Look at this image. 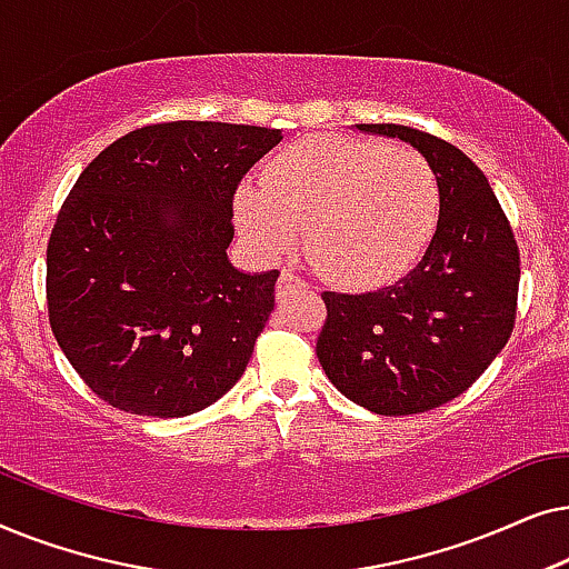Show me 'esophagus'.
<instances>
[{"instance_id":"1","label":"esophagus","mask_w":569,"mask_h":569,"mask_svg":"<svg viewBox=\"0 0 569 569\" xmlns=\"http://www.w3.org/2000/svg\"><path fill=\"white\" fill-rule=\"evenodd\" d=\"M295 287H300V279L292 274V271H282V277H279V282H277V298L279 300H284L287 295H290Z\"/></svg>"}]
</instances>
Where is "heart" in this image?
Segmentation results:
<instances>
[{
	"label": "heart",
	"mask_w": 569,
	"mask_h": 569,
	"mask_svg": "<svg viewBox=\"0 0 569 569\" xmlns=\"http://www.w3.org/2000/svg\"><path fill=\"white\" fill-rule=\"evenodd\" d=\"M240 236L261 259L298 246L318 277L365 290L407 271L440 212L438 176L422 154L365 139L313 134L269 160L261 183L236 191Z\"/></svg>",
	"instance_id": "heart-1"
}]
</instances>
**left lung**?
<instances>
[{"instance_id": "1", "label": "left lung", "mask_w": 569, "mask_h": 569, "mask_svg": "<svg viewBox=\"0 0 569 569\" xmlns=\"http://www.w3.org/2000/svg\"><path fill=\"white\" fill-rule=\"evenodd\" d=\"M415 147L438 176V228L422 261L376 292H323L316 355L349 401L386 417L463 393L508 345L520 282L518 246L487 176L442 139L399 123H357Z\"/></svg>"}]
</instances>
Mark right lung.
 I'll return each mask as SVG.
<instances>
[{
    "label": "right lung",
    "instance_id": "obj_1",
    "mask_svg": "<svg viewBox=\"0 0 569 569\" xmlns=\"http://www.w3.org/2000/svg\"><path fill=\"white\" fill-rule=\"evenodd\" d=\"M279 142V129L246 123H154L77 178L46 253L49 321L111 407L186 417L246 372L279 271L230 263L232 193Z\"/></svg>",
    "mask_w": 569,
    "mask_h": 569
}]
</instances>
